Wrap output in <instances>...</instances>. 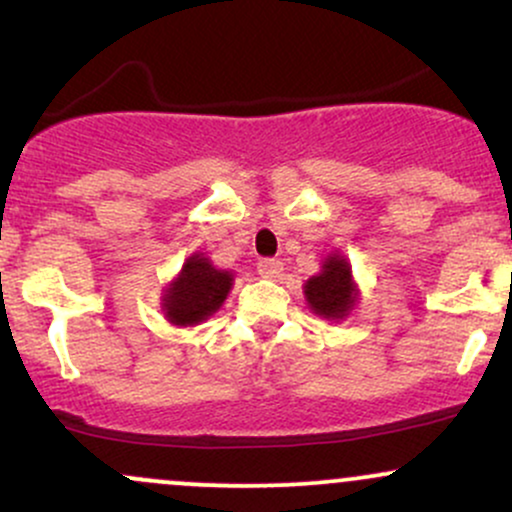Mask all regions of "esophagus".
I'll return each mask as SVG.
<instances>
[{
    "label": "esophagus",
    "mask_w": 512,
    "mask_h": 512,
    "mask_svg": "<svg viewBox=\"0 0 512 512\" xmlns=\"http://www.w3.org/2000/svg\"><path fill=\"white\" fill-rule=\"evenodd\" d=\"M281 269H284V264L279 260H272V257H264V260L257 262V272H260L264 279H274V276L281 274Z\"/></svg>",
    "instance_id": "obj_1"
}]
</instances>
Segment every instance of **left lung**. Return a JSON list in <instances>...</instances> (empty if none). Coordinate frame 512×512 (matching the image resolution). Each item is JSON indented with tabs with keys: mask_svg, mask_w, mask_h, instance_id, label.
Listing matches in <instances>:
<instances>
[{
	"mask_svg": "<svg viewBox=\"0 0 512 512\" xmlns=\"http://www.w3.org/2000/svg\"><path fill=\"white\" fill-rule=\"evenodd\" d=\"M303 293L315 315L325 317V320H344L354 310L358 298L351 264L339 252L327 255L320 274L305 281Z\"/></svg>",
	"mask_w": 512,
	"mask_h": 512,
	"instance_id": "left-lung-1",
	"label": "left lung"
}]
</instances>
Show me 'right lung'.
<instances>
[{
    "label": "right lung",
    "instance_id": "obj_1",
    "mask_svg": "<svg viewBox=\"0 0 512 512\" xmlns=\"http://www.w3.org/2000/svg\"><path fill=\"white\" fill-rule=\"evenodd\" d=\"M233 286V274L216 269L209 257L195 252L163 293V313L178 327H192L214 315Z\"/></svg>",
    "mask_w": 512,
    "mask_h": 512
}]
</instances>
